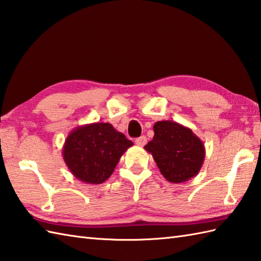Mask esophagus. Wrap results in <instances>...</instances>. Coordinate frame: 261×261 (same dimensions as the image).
Listing matches in <instances>:
<instances>
[{"label":"esophagus","instance_id":"34e87169","mask_svg":"<svg viewBox=\"0 0 261 261\" xmlns=\"http://www.w3.org/2000/svg\"><path fill=\"white\" fill-rule=\"evenodd\" d=\"M136 143L138 146H140V147H143L147 143V138L145 137V136H141V137H139V138H137L136 139Z\"/></svg>","mask_w":261,"mask_h":261}]
</instances>
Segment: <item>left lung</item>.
I'll use <instances>...</instances> for the list:
<instances>
[{
	"label": "left lung",
	"instance_id": "8db88e82",
	"mask_svg": "<svg viewBox=\"0 0 261 261\" xmlns=\"http://www.w3.org/2000/svg\"><path fill=\"white\" fill-rule=\"evenodd\" d=\"M154 136L145 149L152 154L166 179L180 184L195 177L205 159L203 141L190 127L175 121H158Z\"/></svg>",
	"mask_w": 261,
	"mask_h": 261
}]
</instances>
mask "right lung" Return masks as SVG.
Returning a JSON list of instances; mask_svg holds the SVG:
<instances>
[{
    "label": "right lung",
    "instance_id": "obj_1",
    "mask_svg": "<svg viewBox=\"0 0 261 261\" xmlns=\"http://www.w3.org/2000/svg\"><path fill=\"white\" fill-rule=\"evenodd\" d=\"M134 142L110 123H90L75 127L66 138L63 157L70 173L86 184H101L112 175Z\"/></svg>",
    "mask_w": 261,
    "mask_h": 261
}]
</instances>
